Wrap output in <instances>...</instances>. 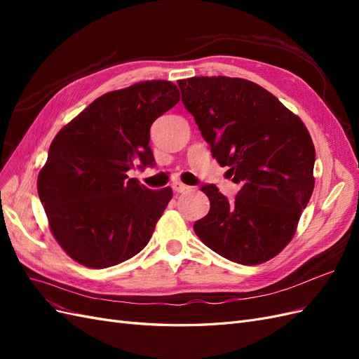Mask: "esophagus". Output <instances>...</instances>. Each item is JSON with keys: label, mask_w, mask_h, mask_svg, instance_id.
<instances>
[{"label": "esophagus", "mask_w": 359, "mask_h": 359, "mask_svg": "<svg viewBox=\"0 0 359 359\" xmlns=\"http://www.w3.org/2000/svg\"><path fill=\"white\" fill-rule=\"evenodd\" d=\"M172 189H173V191H177V193H184V191H189L190 190V187L186 186V184L181 182V181L172 182Z\"/></svg>", "instance_id": "34e87169"}]
</instances>
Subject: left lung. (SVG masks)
Returning a JSON list of instances; mask_svg holds the SVG:
<instances>
[{
	"label": "left lung",
	"instance_id": "1",
	"mask_svg": "<svg viewBox=\"0 0 359 359\" xmlns=\"http://www.w3.org/2000/svg\"><path fill=\"white\" fill-rule=\"evenodd\" d=\"M178 85L212 157L241 186L233 202L214 186L202 187L211 208L193 229L232 262L264 264L290 243L311 198L316 151L309 130L252 81L194 76Z\"/></svg>",
	"mask_w": 359,
	"mask_h": 359
}]
</instances>
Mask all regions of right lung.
Here are the masks:
<instances>
[{
	"label": "right lung",
	"mask_w": 359,
	"mask_h": 359,
	"mask_svg": "<svg viewBox=\"0 0 359 359\" xmlns=\"http://www.w3.org/2000/svg\"><path fill=\"white\" fill-rule=\"evenodd\" d=\"M178 102L175 83L137 82L95 99L53 137L37 191L53 238L78 264L114 266L148 244L172 189L148 190L127 172L154 165L149 127Z\"/></svg>",
	"instance_id": "obj_1"
}]
</instances>
